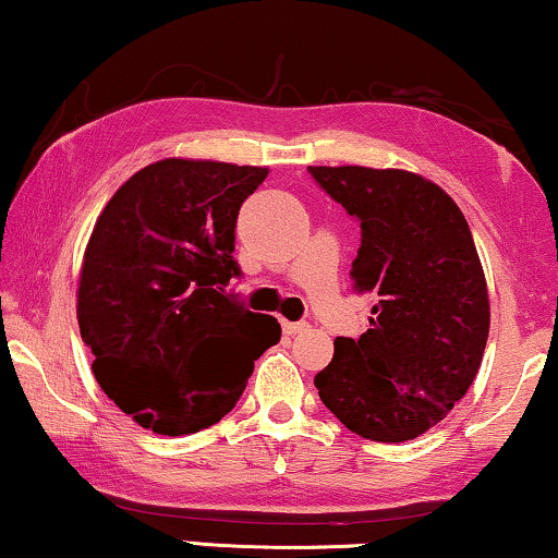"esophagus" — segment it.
Listing matches in <instances>:
<instances>
[{
	"mask_svg": "<svg viewBox=\"0 0 558 558\" xmlns=\"http://www.w3.org/2000/svg\"><path fill=\"white\" fill-rule=\"evenodd\" d=\"M306 327H310L306 322H281V329H284V335H299V332H304Z\"/></svg>",
	"mask_w": 558,
	"mask_h": 558,
	"instance_id": "esophagus-1",
	"label": "esophagus"
}]
</instances>
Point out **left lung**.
Segmentation results:
<instances>
[{"label": "left lung", "mask_w": 558, "mask_h": 558, "mask_svg": "<svg viewBox=\"0 0 558 558\" xmlns=\"http://www.w3.org/2000/svg\"><path fill=\"white\" fill-rule=\"evenodd\" d=\"M360 221L354 289L377 296L360 339L337 337L314 377L352 433L413 440L438 425L481 369L490 327L486 274L463 211L440 185L400 168L310 166Z\"/></svg>", "instance_id": "left-lung-1"}]
</instances>
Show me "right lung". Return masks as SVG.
Returning a JSON list of instances; mask_svg holds the SVG:
<instances>
[{"mask_svg": "<svg viewBox=\"0 0 558 558\" xmlns=\"http://www.w3.org/2000/svg\"><path fill=\"white\" fill-rule=\"evenodd\" d=\"M269 168L163 158L108 201L85 246L77 325L102 392L141 427L189 435L231 413L254 360L279 342L269 314L223 294L236 216Z\"/></svg>", "mask_w": 558, "mask_h": 558, "instance_id": "obj_1", "label": "right lung"}]
</instances>
